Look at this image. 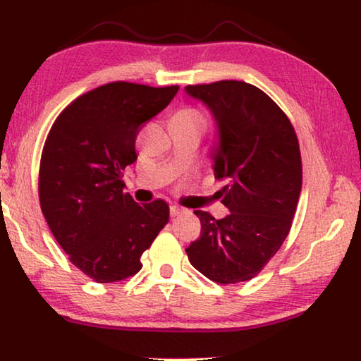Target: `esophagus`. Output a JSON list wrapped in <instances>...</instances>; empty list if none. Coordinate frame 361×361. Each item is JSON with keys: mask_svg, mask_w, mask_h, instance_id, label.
Returning a JSON list of instances; mask_svg holds the SVG:
<instances>
[{"mask_svg": "<svg viewBox=\"0 0 361 361\" xmlns=\"http://www.w3.org/2000/svg\"><path fill=\"white\" fill-rule=\"evenodd\" d=\"M180 209L179 207H176V205H171V209H169V214H171V216L172 219H174V216H177V215H180Z\"/></svg>", "mask_w": 361, "mask_h": 361, "instance_id": "esophagus-1", "label": "esophagus"}]
</instances>
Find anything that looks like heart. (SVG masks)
<instances>
[{"label":"heart","instance_id":"b5f03b06","mask_svg":"<svg viewBox=\"0 0 361 361\" xmlns=\"http://www.w3.org/2000/svg\"><path fill=\"white\" fill-rule=\"evenodd\" d=\"M177 116H184V118H194V120H202L204 121V118H202V115L199 111L192 110V108H187V110H182L177 113Z\"/></svg>","mask_w":361,"mask_h":361}]
</instances>
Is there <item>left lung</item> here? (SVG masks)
<instances>
[{"mask_svg": "<svg viewBox=\"0 0 361 361\" xmlns=\"http://www.w3.org/2000/svg\"><path fill=\"white\" fill-rule=\"evenodd\" d=\"M209 108L219 142L212 152L216 192L230 214L216 220L195 210L200 238L185 250L190 264L219 284L255 278L278 253L298 209L302 162L286 113L258 87L238 80L187 85Z\"/></svg>", "mask_w": 361, "mask_h": 361, "instance_id": "left-lung-1", "label": "left lung"}]
</instances>
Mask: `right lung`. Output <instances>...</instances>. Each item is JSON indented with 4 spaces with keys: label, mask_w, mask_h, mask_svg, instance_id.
Listing matches in <instances>:
<instances>
[{
    "label": "right lung",
    "mask_w": 361,
    "mask_h": 361,
    "mask_svg": "<svg viewBox=\"0 0 361 361\" xmlns=\"http://www.w3.org/2000/svg\"><path fill=\"white\" fill-rule=\"evenodd\" d=\"M179 87L111 82L73 100L49 131L39 200L57 243L88 278L115 283L141 269V255L169 221V205L136 204L123 171L137 159L140 128Z\"/></svg>",
    "instance_id": "add662e5"
}]
</instances>
